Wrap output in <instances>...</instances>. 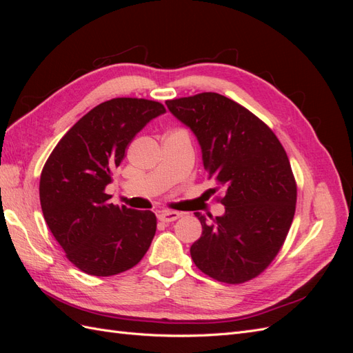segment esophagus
I'll use <instances>...</instances> for the list:
<instances>
[{
	"mask_svg": "<svg viewBox=\"0 0 353 353\" xmlns=\"http://www.w3.org/2000/svg\"><path fill=\"white\" fill-rule=\"evenodd\" d=\"M181 216V213L178 212H170V210H165L162 213H159V221L162 222H172L176 221Z\"/></svg>",
	"mask_w": 353,
	"mask_h": 353,
	"instance_id": "34e87169",
	"label": "esophagus"
}]
</instances>
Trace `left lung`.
Returning a JSON list of instances; mask_svg holds the SVG:
<instances>
[{"mask_svg":"<svg viewBox=\"0 0 353 353\" xmlns=\"http://www.w3.org/2000/svg\"><path fill=\"white\" fill-rule=\"evenodd\" d=\"M166 105L197 137L208 178L223 193L222 216L194 213L203 231L191 259L213 280L249 281L274 261L293 222L297 188L284 147L259 117L221 94Z\"/></svg>","mask_w":353,"mask_h":353,"instance_id":"8db88e82","label":"left lung"}]
</instances>
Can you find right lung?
<instances>
[{
	"label": "right lung",
	"mask_w": 353,
	"mask_h": 353,
	"mask_svg": "<svg viewBox=\"0 0 353 353\" xmlns=\"http://www.w3.org/2000/svg\"><path fill=\"white\" fill-rule=\"evenodd\" d=\"M163 104L144 99H113L95 105L61 138L44 165L39 200L52 236L68 259L95 276L131 270L156 234L150 210L114 206L105 187L134 137Z\"/></svg>",
	"instance_id": "obj_1"
}]
</instances>
